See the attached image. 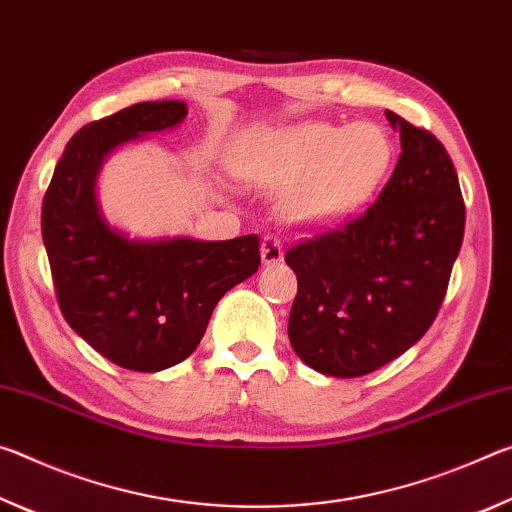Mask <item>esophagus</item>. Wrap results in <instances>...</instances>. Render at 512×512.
Returning <instances> with one entry per match:
<instances>
[{
  "label": "esophagus",
  "instance_id": "esophagus-1",
  "mask_svg": "<svg viewBox=\"0 0 512 512\" xmlns=\"http://www.w3.org/2000/svg\"><path fill=\"white\" fill-rule=\"evenodd\" d=\"M282 257H284V253H282V244H280V239H275V237H264V241H262V262H264L266 266H271V264H280V262H282Z\"/></svg>",
  "mask_w": 512,
  "mask_h": 512
}]
</instances>
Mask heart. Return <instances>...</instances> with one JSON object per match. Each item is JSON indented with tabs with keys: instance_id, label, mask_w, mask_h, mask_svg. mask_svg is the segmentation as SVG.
Wrapping results in <instances>:
<instances>
[{
	"instance_id": "b5f03b06",
	"label": "heart",
	"mask_w": 512,
	"mask_h": 512,
	"mask_svg": "<svg viewBox=\"0 0 512 512\" xmlns=\"http://www.w3.org/2000/svg\"><path fill=\"white\" fill-rule=\"evenodd\" d=\"M393 142L372 121L334 126L305 121L264 137L250 176L271 192H287L282 212L305 228H332L352 219L384 183Z\"/></svg>"
}]
</instances>
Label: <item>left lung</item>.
Instances as JSON below:
<instances>
[{
    "instance_id": "left-lung-1",
    "label": "left lung",
    "mask_w": 512,
    "mask_h": 512,
    "mask_svg": "<svg viewBox=\"0 0 512 512\" xmlns=\"http://www.w3.org/2000/svg\"><path fill=\"white\" fill-rule=\"evenodd\" d=\"M402 153L359 219L293 246L298 277L289 341L329 377H361L400 357L431 327L463 244L465 203L436 137L395 112Z\"/></svg>"
}]
</instances>
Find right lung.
<instances>
[{"mask_svg": "<svg viewBox=\"0 0 512 512\" xmlns=\"http://www.w3.org/2000/svg\"><path fill=\"white\" fill-rule=\"evenodd\" d=\"M183 101H144L92 121L58 160L42 201V241L65 320L117 366L158 372L201 343L225 293L259 266V239H131L103 219L97 178L108 155L183 124Z\"/></svg>", "mask_w": 512, "mask_h": 512, "instance_id": "right-lung-1", "label": "right lung"}]
</instances>
